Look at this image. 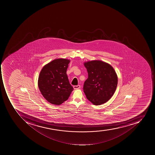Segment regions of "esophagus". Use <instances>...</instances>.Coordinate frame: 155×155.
Instances as JSON below:
<instances>
[{
	"mask_svg": "<svg viewBox=\"0 0 155 155\" xmlns=\"http://www.w3.org/2000/svg\"><path fill=\"white\" fill-rule=\"evenodd\" d=\"M80 85H77V86H73V88L75 90H78V89H79L80 88Z\"/></svg>",
	"mask_w": 155,
	"mask_h": 155,
	"instance_id": "obj_1",
	"label": "esophagus"
}]
</instances>
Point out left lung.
<instances>
[{"instance_id":"left-lung-1","label":"left lung","mask_w":155,"mask_h":155,"mask_svg":"<svg viewBox=\"0 0 155 155\" xmlns=\"http://www.w3.org/2000/svg\"><path fill=\"white\" fill-rule=\"evenodd\" d=\"M88 73L83 90L87 98L94 105H100L110 100L115 92L118 78L110 64L99 60L84 63Z\"/></svg>"}]
</instances>
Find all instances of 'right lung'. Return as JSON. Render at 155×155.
I'll list each match as a JSON object with an SVG mask.
<instances>
[{"label": "right lung", "mask_w": 155, "mask_h": 155, "mask_svg": "<svg viewBox=\"0 0 155 155\" xmlns=\"http://www.w3.org/2000/svg\"><path fill=\"white\" fill-rule=\"evenodd\" d=\"M69 62L68 59H55L45 65L40 72L38 88L51 104L61 105L68 100L73 91L67 74Z\"/></svg>", "instance_id": "1"}]
</instances>
